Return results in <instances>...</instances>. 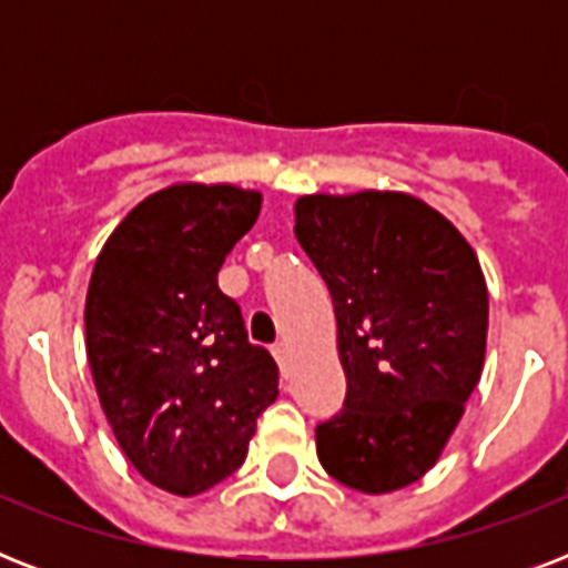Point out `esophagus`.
Returning <instances> with one entry per match:
<instances>
[{
	"label": "esophagus",
	"instance_id": "esophagus-1",
	"mask_svg": "<svg viewBox=\"0 0 568 568\" xmlns=\"http://www.w3.org/2000/svg\"><path fill=\"white\" fill-rule=\"evenodd\" d=\"M271 351H274V359L280 363V368H283V372H288V363H292V351H288V345H285V342H276Z\"/></svg>",
	"mask_w": 568,
	"mask_h": 568
}]
</instances>
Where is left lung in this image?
Returning <instances> with one entry per match:
<instances>
[{
  "mask_svg": "<svg viewBox=\"0 0 568 568\" xmlns=\"http://www.w3.org/2000/svg\"><path fill=\"white\" fill-rule=\"evenodd\" d=\"M294 235L336 310L345 409L318 424L324 471L356 493L422 480L480 383L489 292L466 235L404 191L306 194Z\"/></svg>",
  "mask_w": 568,
  "mask_h": 568,
  "instance_id": "obj_1",
  "label": "left lung"
}]
</instances>
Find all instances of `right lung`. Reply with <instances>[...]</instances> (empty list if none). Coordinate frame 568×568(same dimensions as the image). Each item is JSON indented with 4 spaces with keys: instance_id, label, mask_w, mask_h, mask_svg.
Masks as SVG:
<instances>
[{
    "instance_id": "right-lung-1",
    "label": "right lung",
    "mask_w": 568,
    "mask_h": 568,
    "mask_svg": "<svg viewBox=\"0 0 568 568\" xmlns=\"http://www.w3.org/2000/svg\"><path fill=\"white\" fill-rule=\"evenodd\" d=\"M262 194L173 182L144 196L102 244L84 297V345L100 406L138 475L191 498L244 463L280 368L250 345L217 288Z\"/></svg>"
}]
</instances>
